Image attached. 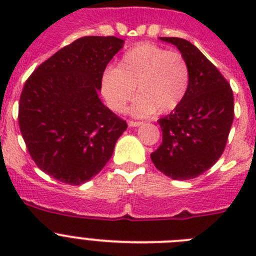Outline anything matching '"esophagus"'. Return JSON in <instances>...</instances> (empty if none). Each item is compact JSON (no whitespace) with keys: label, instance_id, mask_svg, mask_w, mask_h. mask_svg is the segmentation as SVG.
<instances>
[{"label":"esophagus","instance_id":"obj_1","mask_svg":"<svg viewBox=\"0 0 256 256\" xmlns=\"http://www.w3.org/2000/svg\"><path fill=\"white\" fill-rule=\"evenodd\" d=\"M141 122H136V120H130L128 122V126H141Z\"/></svg>","mask_w":256,"mask_h":256}]
</instances>
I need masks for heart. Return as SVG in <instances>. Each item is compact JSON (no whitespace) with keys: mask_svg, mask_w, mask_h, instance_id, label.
Listing matches in <instances>:
<instances>
[{"mask_svg":"<svg viewBox=\"0 0 256 256\" xmlns=\"http://www.w3.org/2000/svg\"><path fill=\"white\" fill-rule=\"evenodd\" d=\"M191 83V68L178 51L152 44L133 47L122 56L115 69L106 70L101 80L108 106L123 112L134 96L136 116L166 114L182 104Z\"/></svg>","mask_w":256,"mask_h":256,"instance_id":"obj_1","label":"heart"}]
</instances>
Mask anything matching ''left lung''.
<instances>
[{
	"mask_svg": "<svg viewBox=\"0 0 256 256\" xmlns=\"http://www.w3.org/2000/svg\"><path fill=\"white\" fill-rule=\"evenodd\" d=\"M160 40L177 46L188 61L191 83L182 104L158 122L162 142L151 160L172 180H192L212 168L224 151L234 116V92L216 65L191 42Z\"/></svg>",
	"mask_w": 256,
	"mask_h": 256,
	"instance_id": "left-lung-1",
	"label": "left lung"
}]
</instances>
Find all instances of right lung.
I'll return each instance as SVG.
<instances>
[{
  "mask_svg": "<svg viewBox=\"0 0 256 256\" xmlns=\"http://www.w3.org/2000/svg\"><path fill=\"white\" fill-rule=\"evenodd\" d=\"M123 44L112 36L78 38L26 79L20 132L38 168L60 182L78 186L100 173L128 126L98 98L106 65Z\"/></svg>",
  "mask_w": 256,
  "mask_h": 256,
  "instance_id": "1",
  "label": "right lung"
}]
</instances>
